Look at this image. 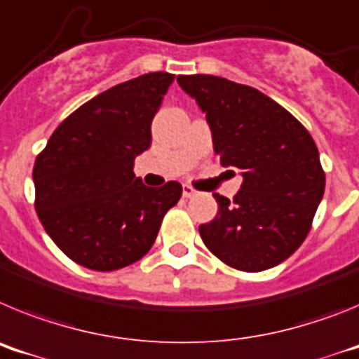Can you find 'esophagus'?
I'll return each instance as SVG.
<instances>
[{
  "instance_id": "1",
  "label": "esophagus",
  "mask_w": 359,
  "mask_h": 359,
  "mask_svg": "<svg viewBox=\"0 0 359 359\" xmlns=\"http://www.w3.org/2000/svg\"><path fill=\"white\" fill-rule=\"evenodd\" d=\"M199 192L196 189H192V187H189V185H183V198L190 199V198H196Z\"/></svg>"
}]
</instances>
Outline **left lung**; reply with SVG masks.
I'll use <instances>...</instances> for the list:
<instances>
[{
	"mask_svg": "<svg viewBox=\"0 0 359 359\" xmlns=\"http://www.w3.org/2000/svg\"><path fill=\"white\" fill-rule=\"evenodd\" d=\"M177 84L207 113L221 165L243 174L233 201L214 194L217 215L199 226L203 243L241 271L280 264L304 243L323 198L315 140L255 88L214 75H180Z\"/></svg>",
	"mask_w": 359,
	"mask_h": 359,
	"instance_id": "left-lung-1",
	"label": "left lung"
}]
</instances>
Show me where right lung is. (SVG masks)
Returning a JSON list of instances; mask_svg holds the SVG:
<instances>
[{
	"mask_svg": "<svg viewBox=\"0 0 359 359\" xmlns=\"http://www.w3.org/2000/svg\"><path fill=\"white\" fill-rule=\"evenodd\" d=\"M172 81V73L152 72L113 86L62 120L39 152L37 215L73 262L115 271L140 261L182 198L177 182L151 189L133 172Z\"/></svg>",
	"mask_w": 359,
	"mask_h": 359,
	"instance_id": "1",
	"label": "right lung"
}]
</instances>
